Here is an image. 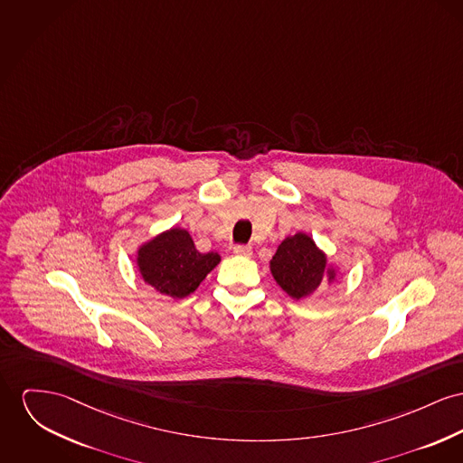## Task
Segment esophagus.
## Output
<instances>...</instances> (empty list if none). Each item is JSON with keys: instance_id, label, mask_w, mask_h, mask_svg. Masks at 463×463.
Returning a JSON list of instances; mask_svg holds the SVG:
<instances>
[{"instance_id": "esophagus-1", "label": "esophagus", "mask_w": 463, "mask_h": 463, "mask_svg": "<svg viewBox=\"0 0 463 463\" xmlns=\"http://www.w3.org/2000/svg\"><path fill=\"white\" fill-rule=\"evenodd\" d=\"M233 252L235 254H239V256H250L252 254V249H250V246H235L233 247Z\"/></svg>"}]
</instances>
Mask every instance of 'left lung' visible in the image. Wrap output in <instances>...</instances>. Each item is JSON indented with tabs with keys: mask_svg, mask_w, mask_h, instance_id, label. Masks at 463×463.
Here are the masks:
<instances>
[{
	"mask_svg": "<svg viewBox=\"0 0 463 463\" xmlns=\"http://www.w3.org/2000/svg\"><path fill=\"white\" fill-rule=\"evenodd\" d=\"M272 276L291 298L310 295L326 274V256L306 233H297L280 242L270 261ZM334 279V272H328Z\"/></svg>",
	"mask_w": 463,
	"mask_h": 463,
	"instance_id": "obj_1",
	"label": "left lung"
}]
</instances>
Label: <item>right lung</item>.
<instances>
[{
  "mask_svg": "<svg viewBox=\"0 0 463 463\" xmlns=\"http://www.w3.org/2000/svg\"><path fill=\"white\" fill-rule=\"evenodd\" d=\"M137 261L144 280L159 293L184 298L200 286L221 258L217 252L196 250L185 230L172 228L140 247Z\"/></svg>",
  "mask_w": 463,
  "mask_h": 463,
  "instance_id": "right-lung-1",
  "label": "right lung"
}]
</instances>
